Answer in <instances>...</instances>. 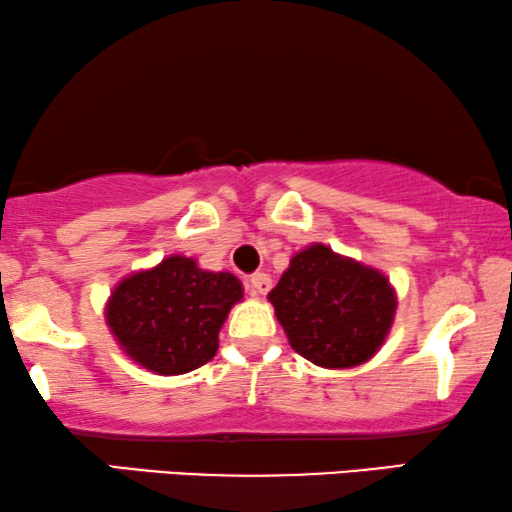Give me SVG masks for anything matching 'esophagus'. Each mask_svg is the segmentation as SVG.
I'll return each instance as SVG.
<instances>
[{"instance_id":"esophagus-1","label":"esophagus","mask_w":512,"mask_h":512,"mask_svg":"<svg viewBox=\"0 0 512 512\" xmlns=\"http://www.w3.org/2000/svg\"><path fill=\"white\" fill-rule=\"evenodd\" d=\"M269 290H271L269 274H264V271H257V274L250 276V295L260 297V295H267Z\"/></svg>"}]
</instances>
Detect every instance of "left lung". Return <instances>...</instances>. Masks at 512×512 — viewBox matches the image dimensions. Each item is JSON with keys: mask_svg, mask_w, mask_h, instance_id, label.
Returning <instances> with one entry per match:
<instances>
[{"mask_svg": "<svg viewBox=\"0 0 512 512\" xmlns=\"http://www.w3.org/2000/svg\"><path fill=\"white\" fill-rule=\"evenodd\" d=\"M290 347L323 368L364 364L394 319V290L380 271L309 245L269 293Z\"/></svg>", "mask_w": 512, "mask_h": 512, "instance_id": "obj_1", "label": "left lung"}]
</instances>
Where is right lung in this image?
Here are the masks:
<instances>
[{"label": "right lung", "mask_w": 512, "mask_h": 512, "mask_svg": "<svg viewBox=\"0 0 512 512\" xmlns=\"http://www.w3.org/2000/svg\"><path fill=\"white\" fill-rule=\"evenodd\" d=\"M243 297L229 271H203L189 257H167L125 278L106 307L122 349L148 371L179 375L215 357L219 328Z\"/></svg>", "instance_id": "right-lung-1"}]
</instances>
